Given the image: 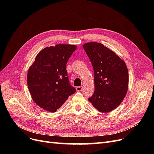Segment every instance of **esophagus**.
<instances>
[{"mask_svg":"<svg viewBox=\"0 0 154 154\" xmlns=\"http://www.w3.org/2000/svg\"><path fill=\"white\" fill-rule=\"evenodd\" d=\"M82 89H83V87H82V86H81V87H76V91H78V92L82 91Z\"/></svg>","mask_w":154,"mask_h":154,"instance_id":"obj_1","label":"esophagus"}]
</instances>
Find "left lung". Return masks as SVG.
I'll return each instance as SVG.
<instances>
[{
	"mask_svg": "<svg viewBox=\"0 0 154 154\" xmlns=\"http://www.w3.org/2000/svg\"><path fill=\"white\" fill-rule=\"evenodd\" d=\"M83 48L94 72L95 90L88 101L101 112H109L117 108L127 93V67L118 55L101 43L88 42Z\"/></svg>",
	"mask_w": 154,
	"mask_h": 154,
	"instance_id": "obj_1",
	"label": "left lung"
}]
</instances>
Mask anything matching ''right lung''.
<instances>
[{"label": "right lung", "instance_id": "obj_1", "mask_svg": "<svg viewBox=\"0 0 154 154\" xmlns=\"http://www.w3.org/2000/svg\"><path fill=\"white\" fill-rule=\"evenodd\" d=\"M75 45L57 44L42 50L27 72V86L35 103L54 112L76 89L69 84L66 64Z\"/></svg>", "mask_w": 154, "mask_h": 154}]
</instances>
